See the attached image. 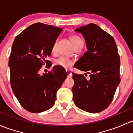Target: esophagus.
<instances>
[{"label": "esophagus", "mask_w": 133, "mask_h": 133, "mask_svg": "<svg viewBox=\"0 0 133 133\" xmlns=\"http://www.w3.org/2000/svg\"><path fill=\"white\" fill-rule=\"evenodd\" d=\"M66 72H67V74H68V77L71 78L72 76H73L71 72L69 70H66Z\"/></svg>", "instance_id": "obj_1"}]
</instances>
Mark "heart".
<instances>
[{
  "label": "heart",
  "instance_id": "obj_1",
  "mask_svg": "<svg viewBox=\"0 0 133 133\" xmlns=\"http://www.w3.org/2000/svg\"><path fill=\"white\" fill-rule=\"evenodd\" d=\"M82 40L80 38V37H77V36H72L71 37V41L72 44L73 45V46H75L78 42H79L80 41H82ZM56 44H57V41H55L53 44V47H52V49L54 50L55 48ZM55 65H58V66L62 67L63 68H65V69H69L73 65V62L70 60L69 58H67L65 57H61L60 58L57 59L55 62Z\"/></svg>",
  "mask_w": 133,
  "mask_h": 133
}]
</instances>
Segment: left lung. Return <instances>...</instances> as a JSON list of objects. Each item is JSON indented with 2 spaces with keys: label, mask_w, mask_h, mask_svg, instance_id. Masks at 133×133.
<instances>
[{
  "label": "left lung",
  "mask_w": 133,
  "mask_h": 133,
  "mask_svg": "<svg viewBox=\"0 0 133 133\" xmlns=\"http://www.w3.org/2000/svg\"><path fill=\"white\" fill-rule=\"evenodd\" d=\"M75 31L84 37L88 49L76 62L75 68L87 72L90 79L73 73V100L77 108L86 112H101L111 104L120 82V60L116 42L112 36L95 24Z\"/></svg>",
  "instance_id": "left-lung-1"
}]
</instances>
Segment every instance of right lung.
I'll return each instance as SVG.
<instances>
[{"label": "right lung", "mask_w": 133, "mask_h": 133, "mask_svg": "<svg viewBox=\"0 0 133 133\" xmlns=\"http://www.w3.org/2000/svg\"><path fill=\"white\" fill-rule=\"evenodd\" d=\"M61 32V28L38 22L28 27L13 42L9 60L11 85L21 105L29 112L51 108L67 78L65 69L58 65L48 73H38L49 62L46 58Z\"/></svg>", "instance_id": "obj_1"}]
</instances>
